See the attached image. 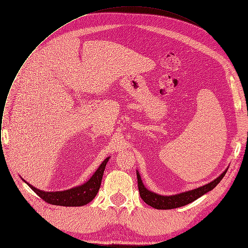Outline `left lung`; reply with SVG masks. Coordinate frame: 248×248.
<instances>
[{
	"mask_svg": "<svg viewBox=\"0 0 248 248\" xmlns=\"http://www.w3.org/2000/svg\"><path fill=\"white\" fill-rule=\"evenodd\" d=\"M228 170H226L219 178H217L215 181L211 182L210 184L203 186L201 187H198L196 189L186 191L181 194H176V195H171V196H163L156 194L154 192H151L148 190L142 184V181H141L139 173L137 172V184H138V190L140 197L143 199V201L150 205L153 208L156 209H162V210H168V209H174V208H179L185 205H187L197 198L201 197L208 191L212 190L215 188V186L222 181L224 178V175L226 174Z\"/></svg>",
	"mask_w": 248,
	"mask_h": 248,
	"instance_id": "8db88e82",
	"label": "left lung"
}]
</instances>
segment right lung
I'll return each mask as SVG.
<instances>
[{
  "label": "right lung",
  "instance_id": "right-lung-1",
  "mask_svg": "<svg viewBox=\"0 0 248 248\" xmlns=\"http://www.w3.org/2000/svg\"><path fill=\"white\" fill-rule=\"evenodd\" d=\"M109 161V158H106L104 162L100 165L97 169L95 173L91 176V179L82 186H77L75 188L64 190V191H56V192H45L39 190L37 188L33 187L31 185L25 183L33 189V191L36 193L40 198H42L45 202L50 203L52 205L58 206H82L94 199L97 195L106 164Z\"/></svg>",
  "mask_w": 248,
  "mask_h": 248
}]
</instances>
